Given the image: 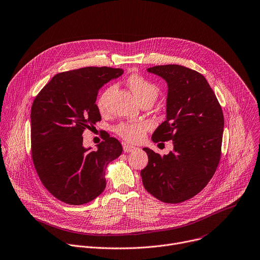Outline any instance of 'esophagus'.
<instances>
[{"instance_id": "obj_1", "label": "esophagus", "mask_w": 260, "mask_h": 260, "mask_svg": "<svg viewBox=\"0 0 260 260\" xmlns=\"http://www.w3.org/2000/svg\"><path fill=\"white\" fill-rule=\"evenodd\" d=\"M123 149H124V152H126V153H131V152H133V151L136 150L135 147L130 146V145H125V146L123 147Z\"/></svg>"}]
</instances>
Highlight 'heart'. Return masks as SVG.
<instances>
[{
    "instance_id": "1",
    "label": "heart",
    "mask_w": 260,
    "mask_h": 260,
    "mask_svg": "<svg viewBox=\"0 0 260 260\" xmlns=\"http://www.w3.org/2000/svg\"><path fill=\"white\" fill-rule=\"evenodd\" d=\"M127 84L139 102L147 99H152L155 101L160 92L159 86L156 83L137 73L131 74L127 78ZM113 89V85L107 86L99 95L96 101V105L100 113H105L107 111ZM149 127V124L145 122L122 123L115 127V132L123 139L129 142H137L143 138Z\"/></svg>"
}]
</instances>
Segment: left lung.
Returning <instances> with one entry per match:
<instances>
[{
    "instance_id": "8db88e82",
    "label": "left lung",
    "mask_w": 260,
    "mask_h": 260,
    "mask_svg": "<svg viewBox=\"0 0 260 260\" xmlns=\"http://www.w3.org/2000/svg\"><path fill=\"white\" fill-rule=\"evenodd\" d=\"M168 84L166 121L154 142H174L161 157L143 148L149 163L140 171L146 190L165 204H180L198 194L213 178L221 157L224 117L221 105L199 72L180 65L149 68Z\"/></svg>"
}]
</instances>
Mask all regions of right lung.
<instances>
[{"label": "right lung", "instance_id": "right-lung-1", "mask_svg": "<svg viewBox=\"0 0 260 260\" xmlns=\"http://www.w3.org/2000/svg\"><path fill=\"white\" fill-rule=\"evenodd\" d=\"M123 69L85 67L54 75L31 108V154L37 175L56 199L71 206L88 204L105 189V170L123 151L114 137L103 138L96 151L84 149L82 133L101 115L96 105L104 83Z\"/></svg>", "mask_w": 260, "mask_h": 260}]
</instances>
